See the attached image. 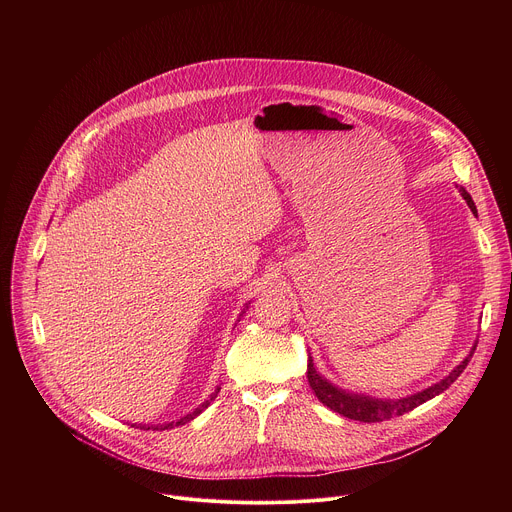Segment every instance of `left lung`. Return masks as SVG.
Instances as JSON below:
<instances>
[{
    "label": "left lung",
    "mask_w": 512,
    "mask_h": 512,
    "mask_svg": "<svg viewBox=\"0 0 512 512\" xmlns=\"http://www.w3.org/2000/svg\"><path fill=\"white\" fill-rule=\"evenodd\" d=\"M460 194L464 196V200L468 202L470 210L476 214V204L472 200V196L466 192L464 186H458ZM476 344L478 340L474 342V346L470 348V354L458 364V367L448 375L444 377L440 383H435L419 393H413V395H407V397H399V399H375V397H369V395H358V393H350V391H344L336 385H332L328 379H324L312 362V356H308V383L312 387V391L316 393L318 401L324 403L328 409L340 413L342 417H348V419H354V421H362V423H377V421H385V419H391V417H397V415H403V413H409L413 411L415 407H419L421 403L433 399L435 395L444 393L462 373L464 369L468 367V362L476 350Z\"/></svg>",
    "instance_id": "obj_1"
}]
</instances>
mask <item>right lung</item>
<instances>
[{
    "mask_svg": "<svg viewBox=\"0 0 512 512\" xmlns=\"http://www.w3.org/2000/svg\"><path fill=\"white\" fill-rule=\"evenodd\" d=\"M245 306H249V304H245ZM218 391H221V387H216L214 389V393L202 403V405H198L192 413H188V415H184L182 419H178V421H170V423H160V425H145V423H131L133 427H139V429H172V427H176V425H184V423H188V421H192L194 417H198L214 399H216V395H218Z\"/></svg>",
    "mask_w": 512,
    "mask_h": 512,
    "instance_id": "add662e5",
    "label": "right lung"
}]
</instances>
